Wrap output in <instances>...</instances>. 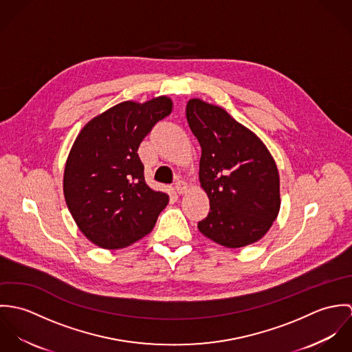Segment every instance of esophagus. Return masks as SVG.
Segmentation results:
<instances>
[{
  "instance_id": "1",
  "label": "esophagus",
  "mask_w": 352,
  "mask_h": 352,
  "mask_svg": "<svg viewBox=\"0 0 352 352\" xmlns=\"http://www.w3.org/2000/svg\"><path fill=\"white\" fill-rule=\"evenodd\" d=\"M175 188H176V191H177V194H186L187 192V190H188V184L186 183V182H183V180H180V182H177L176 184H175Z\"/></svg>"
}]
</instances>
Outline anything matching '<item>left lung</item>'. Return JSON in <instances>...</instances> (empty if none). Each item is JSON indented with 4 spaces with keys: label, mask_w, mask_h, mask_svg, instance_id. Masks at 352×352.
<instances>
[{
    "label": "left lung",
    "mask_w": 352,
    "mask_h": 352,
    "mask_svg": "<svg viewBox=\"0 0 352 352\" xmlns=\"http://www.w3.org/2000/svg\"><path fill=\"white\" fill-rule=\"evenodd\" d=\"M187 122L201 148L199 180L210 212L201 234L226 248L258 241L280 207L276 164L260 138L223 108L191 99Z\"/></svg>",
    "instance_id": "8db88e82"
}]
</instances>
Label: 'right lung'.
<instances>
[{
  "instance_id": "obj_1",
  "label": "right lung",
  "mask_w": 352,
  "mask_h": 352,
  "mask_svg": "<svg viewBox=\"0 0 352 352\" xmlns=\"http://www.w3.org/2000/svg\"><path fill=\"white\" fill-rule=\"evenodd\" d=\"M172 100L120 102L94 118L69 153L63 194L84 236L104 250L124 248L151 233L169 197L146 184L138 155L153 126Z\"/></svg>"
}]
</instances>
